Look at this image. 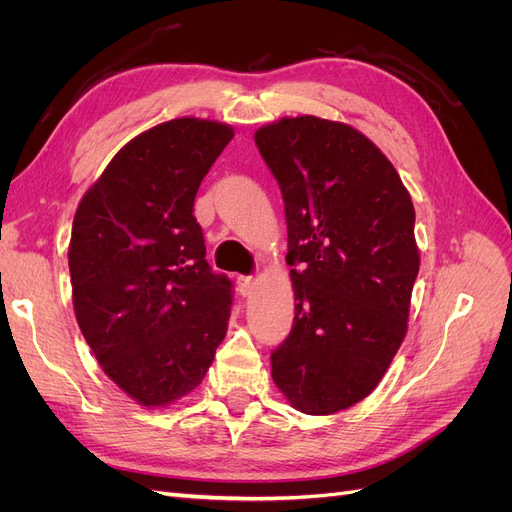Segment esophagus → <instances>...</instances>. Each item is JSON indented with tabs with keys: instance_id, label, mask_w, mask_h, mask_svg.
<instances>
[{
	"instance_id": "34e87169",
	"label": "esophagus",
	"mask_w": 512,
	"mask_h": 512,
	"mask_svg": "<svg viewBox=\"0 0 512 512\" xmlns=\"http://www.w3.org/2000/svg\"><path fill=\"white\" fill-rule=\"evenodd\" d=\"M237 286H239V292L243 294V297H252L258 282L254 280V277H250V275H241L239 280H237Z\"/></svg>"
}]
</instances>
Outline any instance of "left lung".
Here are the masks:
<instances>
[{
	"label": "left lung",
	"instance_id": "left-lung-1",
	"mask_svg": "<svg viewBox=\"0 0 512 512\" xmlns=\"http://www.w3.org/2000/svg\"><path fill=\"white\" fill-rule=\"evenodd\" d=\"M254 141L284 196L294 290L273 382L305 414L346 410L376 389L408 331L421 265L410 192L342 121L282 117Z\"/></svg>",
	"mask_w": 512,
	"mask_h": 512
}]
</instances>
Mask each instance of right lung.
<instances>
[{
    "label": "right lung",
    "instance_id": "right-lung-1",
    "mask_svg": "<svg viewBox=\"0 0 512 512\" xmlns=\"http://www.w3.org/2000/svg\"><path fill=\"white\" fill-rule=\"evenodd\" d=\"M232 136L211 119L164 121L115 153L74 213L76 322L104 374L149 410L194 391L228 331L230 280L205 260L194 198Z\"/></svg>",
    "mask_w": 512,
    "mask_h": 512
}]
</instances>
